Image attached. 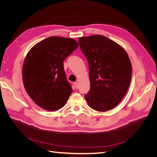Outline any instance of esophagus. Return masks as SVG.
I'll use <instances>...</instances> for the list:
<instances>
[{
	"instance_id": "34e87169",
	"label": "esophagus",
	"mask_w": 157,
	"mask_h": 157,
	"mask_svg": "<svg viewBox=\"0 0 157 157\" xmlns=\"http://www.w3.org/2000/svg\"><path fill=\"white\" fill-rule=\"evenodd\" d=\"M74 86H75L76 89H78V82H75L74 83Z\"/></svg>"
}]
</instances>
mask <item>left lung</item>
I'll return each instance as SVG.
<instances>
[{
  "label": "left lung",
  "mask_w": 157,
  "mask_h": 157,
  "mask_svg": "<svg viewBox=\"0 0 157 157\" xmlns=\"http://www.w3.org/2000/svg\"><path fill=\"white\" fill-rule=\"evenodd\" d=\"M89 66L90 88L84 95L88 105L98 111L115 107L130 86L132 65L126 52L103 35L78 38Z\"/></svg>",
  "instance_id": "left-lung-1"
}]
</instances>
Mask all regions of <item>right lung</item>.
<instances>
[{
    "label": "right lung",
    "instance_id": "1",
    "mask_svg": "<svg viewBox=\"0 0 157 157\" xmlns=\"http://www.w3.org/2000/svg\"><path fill=\"white\" fill-rule=\"evenodd\" d=\"M78 47L73 39L50 36L28 52L23 65V82L37 105L54 111L65 105L73 89L66 78L63 61Z\"/></svg>",
    "mask_w": 157,
    "mask_h": 157
}]
</instances>
